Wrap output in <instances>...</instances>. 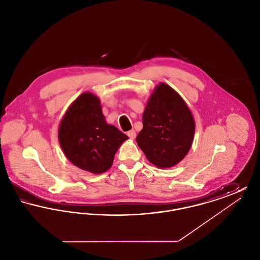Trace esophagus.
Wrapping results in <instances>:
<instances>
[{
    "instance_id": "esophagus-1",
    "label": "esophagus",
    "mask_w": 260,
    "mask_h": 260,
    "mask_svg": "<svg viewBox=\"0 0 260 260\" xmlns=\"http://www.w3.org/2000/svg\"><path fill=\"white\" fill-rule=\"evenodd\" d=\"M127 136L131 138V139H135L136 136V133L135 129H132L129 132H127Z\"/></svg>"
}]
</instances>
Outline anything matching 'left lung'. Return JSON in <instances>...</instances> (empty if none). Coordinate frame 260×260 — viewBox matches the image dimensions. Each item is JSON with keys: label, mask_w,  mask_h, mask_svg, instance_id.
<instances>
[{"label": "left lung", "mask_w": 260, "mask_h": 260, "mask_svg": "<svg viewBox=\"0 0 260 260\" xmlns=\"http://www.w3.org/2000/svg\"><path fill=\"white\" fill-rule=\"evenodd\" d=\"M142 120L136 142L150 162L161 169L172 168L185 157L193 142L195 123L175 90L166 84L156 87Z\"/></svg>", "instance_id": "left-lung-1"}]
</instances>
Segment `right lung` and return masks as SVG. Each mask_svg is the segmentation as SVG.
<instances>
[{"mask_svg": "<svg viewBox=\"0 0 260 260\" xmlns=\"http://www.w3.org/2000/svg\"><path fill=\"white\" fill-rule=\"evenodd\" d=\"M58 139L69 161L82 170L98 174L111 168L117 150L127 136L105 122L99 99L86 92L65 113Z\"/></svg>", "mask_w": 260, "mask_h": 260, "instance_id": "1", "label": "right lung"}]
</instances>
